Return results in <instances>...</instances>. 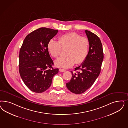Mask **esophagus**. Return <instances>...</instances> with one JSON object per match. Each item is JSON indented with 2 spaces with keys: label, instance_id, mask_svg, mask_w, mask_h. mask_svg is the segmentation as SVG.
Masks as SVG:
<instances>
[{
  "label": "esophagus",
  "instance_id": "34e87169",
  "mask_svg": "<svg viewBox=\"0 0 128 128\" xmlns=\"http://www.w3.org/2000/svg\"><path fill=\"white\" fill-rule=\"evenodd\" d=\"M59 71H60V72H66V70H64V69H61V68H60V69H59Z\"/></svg>",
  "mask_w": 128,
  "mask_h": 128
}]
</instances>
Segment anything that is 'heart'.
Returning a JSON list of instances; mask_svg holds the SVG:
<instances>
[{
	"instance_id": "heart-1",
	"label": "heart",
	"mask_w": 128,
	"mask_h": 128,
	"mask_svg": "<svg viewBox=\"0 0 128 128\" xmlns=\"http://www.w3.org/2000/svg\"><path fill=\"white\" fill-rule=\"evenodd\" d=\"M90 43L88 38L76 32L66 33L58 38V41L50 40L47 48L50 55L57 58L62 49L67 48L66 57L59 58L55 65L59 67L68 68L74 64H80L84 62L88 53Z\"/></svg>"
}]
</instances>
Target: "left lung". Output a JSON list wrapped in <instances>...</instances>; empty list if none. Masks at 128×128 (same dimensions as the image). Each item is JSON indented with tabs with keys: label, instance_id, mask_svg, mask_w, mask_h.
Here are the masks:
<instances>
[{
	"label": "left lung",
	"instance_id": "obj_1",
	"mask_svg": "<svg viewBox=\"0 0 128 128\" xmlns=\"http://www.w3.org/2000/svg\"><path fill=\"white\" fill-rule=\"evenodd\" d=\"M89 40L88 54L84 62L75 68L70 81L66 83L67 88L74 94H82L90 88L100 73L103 60V50L99 37L89 30H85Z\"/></svg>",
	"mask_w": 128,
	"mask_h": 128
}]
</instances>
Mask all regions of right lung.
I'll use <instances>...</instances> for the list:
<instances>
[{
  "mask_svg": "<svg viewBox=\"0 0 128 128\" xmlns=\"http://www.w3.org/2000/svg\"><path fill=\"white\" fill-rule=\"evenodd\" d=\"M58 30L40 28L25 38L19 52V67L21 78L32 91L40 93L51 86L54 75L58 72L54 69L47 46Z\"/></svg>",
  "mask_w": 128,
  "mask_h": 128,
  "instance_id": "right-lung-1",
  "label": "right lung"
}]
</instances>
